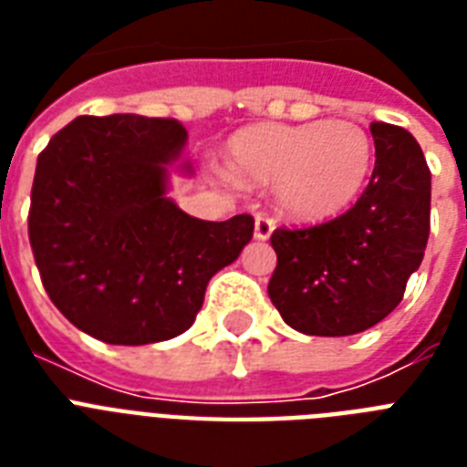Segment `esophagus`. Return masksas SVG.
Returning a JSON list of instances; mask_svg holds the SVG:
<instances>
[{"label":"esophagus","instance_id":"esophagus-1","mask_svg":"<svg viewBox=\"0 0 467 467\" xmlns=\"http://www.w3.org/2000/svg\"><path fill=\"white\" fill-rule=\"evenodd\" d=\"M274 230H276V220L271 218V215H264V213H259L254 220L256 240H269Z\"/></svg>","mask_w":467,"mask_h":467}]
</instances>
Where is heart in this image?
<instances>
[{
	"label": "heart",
	"mask_w": 467,
	"mask_h": 467,
	"mask_svg": "<svg viewBox=\"0 0 467 467\" xmlns=\"http://www.w3.org/2000/svg\"><path fill=\"white\" fill-rule=\"evenodd\" d=\"M376 148L351 120L254 123L230 140V164L244 182L276 183L278 203L306 223L332 220L361 196Z\"/></svg>",
	"instance_id": "1"
}]
</instances>
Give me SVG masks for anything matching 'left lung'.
Wrapping results in <instances>:
<instances>
[{
    "mask_svg": "<svg viewBox=\"0 0 467 467\" xmlns=\"http://www.w3.org/2000/svg\"><path fill=\"white\" fill-rule=\"evenodd\" d=\"M376 167L339 218L278 227L269 298L285 325L310 337H348L385 319L420 269L431 218V171L405 128L370 126Z\"/></svg>",
    "mask_w": 467,
    "mask_h": 467,
    "instance_id": "1",
    "label": "left lung"
}]
</instances>
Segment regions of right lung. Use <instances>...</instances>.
<instances>
[{"label": "right lung", "mask_w": 467, "mask_h": 467, "mask_svg": "<svg viewBox=\"0 0 467 467\" xmlns=\"http://www.w3.org/2000/svg\"><path fill=\"white\" fill-rule=\"evenodd\" d=\"M183 145L179 120L116 113L79 116L38 155L36 266L53 306L94 339L140 347L186 332L208 281L252 240L247 213L211 223L167 198Z\"/></svg>", "instance_id": "right-lung-1"}]
</instances>
